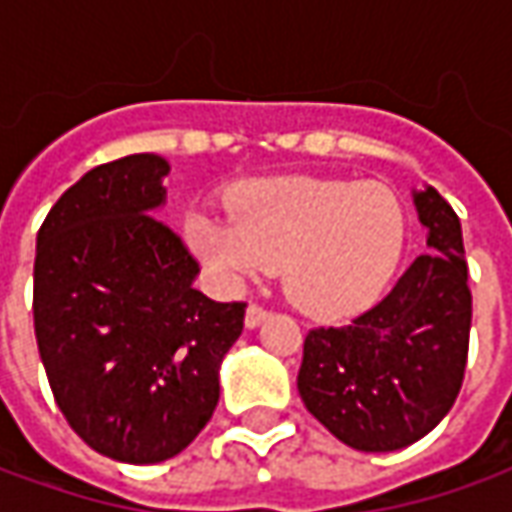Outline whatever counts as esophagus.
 I'll return each instance as SVG.
<instances>
[{"label": "esophagus", "instance_id": "obj_1", "mask_svg": "<svg viewBox=\"0 0 512 512\" xmlns=\"http://www.w3.org/2000/svg\"><path fill=\"white\" fill-rule=\"evenodd\" d=\"M269 316V311L263 308V305H257V302H252L249 308H246V328H257L263 319Z\"/></svg>", "mask_w": 512, "mask_h": 512}]
</instances>
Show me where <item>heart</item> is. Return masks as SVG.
Here are the masks:
<instances>
[{"instance_id":"heart-1","label":"heart","mask_w":512,"mask_h":512,"mask_svg":"<svg viewBox=\"0 0 512 512\" xmlns=\"http://www.w3.org/2000/svg\"><path fill=\"white\" fill-rule=\"evenodd\" d=\"M232 220L196 215L190 241L229 277L283 269L288 300L311 316H347L387 288L401 260L406 215L381 182L283 176L241 184Z\"/></svg>"}]
</instances>
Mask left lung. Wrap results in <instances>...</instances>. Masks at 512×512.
Wrapping results in <instances>:
<instances>
[{"label":"left lung","mask_w":512,"mask_h":512,"mask_svg":"<svg viewBox=\"0 0 512 512\" xmlns=\"http://www.w3.org/2000/svg\"><path fill=\"white\" fill-rule=\"evenodd\" d=\"M415 207L429 255L350 325L308 330L302 347L305 409L358 451H398L426 437L465 378L471 288L460 218L434 187L415 193Z\"/></svg>","instance_id":"1"}]
</instances>
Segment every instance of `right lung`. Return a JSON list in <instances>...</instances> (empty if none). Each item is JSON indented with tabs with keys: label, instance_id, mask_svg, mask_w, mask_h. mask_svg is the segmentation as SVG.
<instances>
[{
	"label": "right lung",
	"instance_id": "right-lung-1",
	"mask_svg": "<svg viewBox=\"0 0 512 512\" xmlns=\"http://www.w3.org/2000/svg\"><path fill=\"white\" fill-rule=\"evenodd\" d=\"M168 162L131 154L92 168L38 229L33 322L66 423L97 454L170 460L218 406V367L246 302H215L198 260L159 215Z\"/></svg>",
	"mask_w": 512,
	"mask_h": 512
}]
</instances>
